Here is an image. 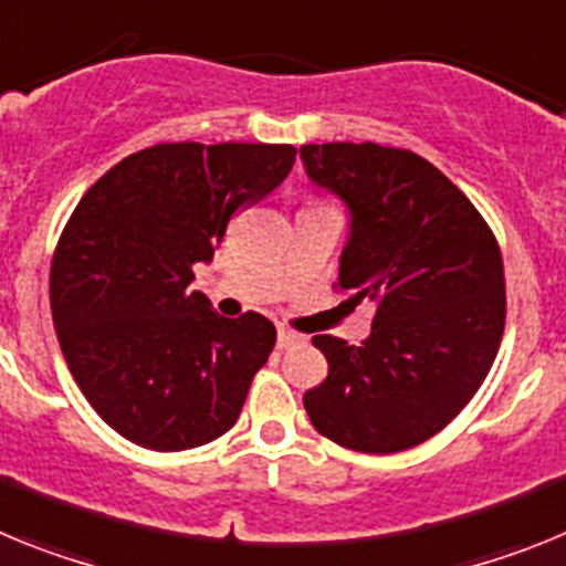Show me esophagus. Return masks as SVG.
<instances>
[{
	"instance_id": "esophagus-1",
	"label": "esophagus",
	"mask_w": 566,
	"mask_h": 566,
	"mask_svg": "<svg viewBox=\"0 0 566 566\" xmlns=\"http://www.w3.org/2000/svg\"><path fill=\"white\" fill-rule=\"evenodd\" d=\"M303 334L297 332H289V328H277V348H292V345L303 343Z\"/></svg>"
}]
</instances>
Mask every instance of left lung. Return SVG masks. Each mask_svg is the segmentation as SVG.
I'll return each instance as SVG.
<instances>
[{
    "mask_svg": "<svg viewBox=\"0 0 566 566\" xmlns=\"http://www.w3.org/2000/svg\"><path fill=\"white\" fill-rule=\"evenodd\" d=\"M300 158L352 212L337 286L354 306H374L363 345L312 339L328 377L303 397L308 419L348 451L417 448L473 399L496 359L507 312L496 234L411 149L303 144Z\"/></svg>",
    "mask_w": 566,
    "mask_h": 566,
    "instance_id": "obj_1",
    "label": "left lung"
}]
</instances>
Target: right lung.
Returning a JSON list of instances; mask_svg holds the SVG:
<instances>
[{"instance_id": "add662e5", "label": "right lung", "mask_w": 566, "mask_h": 566, "mask_svg": "<svg viewBox=\"0 0 566 566\" xmlns=\"http://www.w3.org/2000/svg\"><path fill=\"white\" fill-rule=\"evenodd\" d=\"M292 144H155L84 192L50 266L67 368L98 417L149 451H189L238 422L277 332L189 292L229 218L292 172Z\"/></svg>"}]
</instances>
